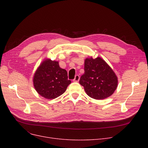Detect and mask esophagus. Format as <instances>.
I'll list each match as a JSON object with an SVG mask.
<instances>
[{"label":"esophagus","instance_id":"obj_1","mask_svg":"<svg viewBox=\"0 0 148 148\" xmlns=\"http://www.w3.org/2000/svg\"><path fill=\"white\" fill-rule=\"evenodd\" d=\"M79 80H80V76H79V75H76L75 76L74 79L73 80V82H77L79 81Z\"/></svg>","mask_w":148,"mask_h":148}]
</instances>
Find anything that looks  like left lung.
Listing matches in <instances>:
<instances>
[{
  "instance_id": "obj_1",
  "label": "left lung",
  "mask_w": 148,
  "mask_h": 148,
  "mask_svg": "<svg viewBox=\"0 0 148 148\" xmlns=\"http://www.w3.org/2000/svg\"><path fill=\"white\" fill-rule=\"evenodd\" d=\"M84 69L79 83L88 96L103 99L113 94L118 86V77L103 59L86 58Z\"/></svg>"
}]
</instances>
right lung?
Returning a JSON list of instances; mask_svg holds the SVG:
<instances>
[{
  "mask_svg": "<svg viewBox=\"0 0 148 148\" xmlns=\"http://www.w3.org/2000/svg\"><path fill=\"white\" fill-rule=\"evenodd\" d=\"M33 82L39 94L51 99L63 94L71 81L68 79L67 71L59 66L58 62L47 59L36 69Z\"/></svg>",
  "mask_w": 148,
  "mask_h": 148,
  "instance_id": "add662e5",
  "label": "right lung"
}]
</instances>
